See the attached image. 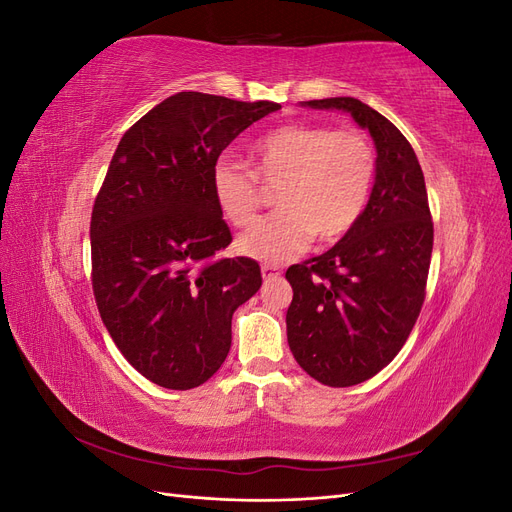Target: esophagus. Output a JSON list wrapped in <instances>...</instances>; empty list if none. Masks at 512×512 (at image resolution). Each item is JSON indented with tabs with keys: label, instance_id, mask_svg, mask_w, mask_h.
<instances>
[{
	"label": "esophagus",
	"instance_id": "esophagus-1",
	"mask_svg": "<svg viewBox=\"0 0 512 512\" xmlns=\"http://www.w3.org/2000/svg\"><path fill=\"white\" fill-rule=\"evenodd\" d=\"M260 273H262V277H265V280H275V277L282 275V269L275 267V265H262Z\"/></svg>",
	"mask_w": 512,
	"mask_h": 512
}]
</instances>
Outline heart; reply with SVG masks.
Segmentation results:
<instances>
[{"mask_svg": "<svg viewBox=\"0 0 512 512\" xmlns=\"http://www.w3.org/2000/svg\"><path fill=\"white\" fill-rule=\"evenodd\" d=\"M250 168L220 158L211 168V192L232 226H247L258 207V185L280 181L277 211L256 220L237 250L260 262L290 260L314 237L335 241L359 222L376 179V151L356 130L288 123L260 136L247 151Z\"/></svg>", "mask_w": 512, "mask_h": 512, "instance_id": "1", "label": "heart"}]
</instances>
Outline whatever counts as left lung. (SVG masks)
<instances>
[{
  "label": "left lung",
  "mask_w": 512,
  "mask_h": 512,
  "mask_svg": "<svg viewBox=\"0 0 512 512\" xmlns=\"http://www.w3.org/2000/svg\"><path fill=\"white\" fill-rule=\"evenodd\" d=\"M301 104L348 113L378 153L359 222L329 252L286 271L294 359L322 384L354 386L395 359L421 314L433 247L425 177L406 136L361 100Z\"/></svg>",
  "instance_id": "left-lung-1"
}]
</instances>
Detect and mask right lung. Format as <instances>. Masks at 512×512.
Masks as SVG:
<instances>
[{"instance_id": "add662e5", "label": "right lung", "mask_w": 512, "mask_h": 512, "mask_svg": "<svg viewBox=\"0 0 512 512\" xmlns=\"http://www.w3.org/2000/svg\"><path fill=\"white\" fill-rule=\"evenodd\" d=\"M282 108L179 91L123 134L91 213V284L104 327L153 384L188 391L228 356L232 314L262 284L211 192L220 153Z\"/></svg>"}]
</instances>
